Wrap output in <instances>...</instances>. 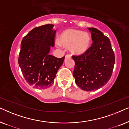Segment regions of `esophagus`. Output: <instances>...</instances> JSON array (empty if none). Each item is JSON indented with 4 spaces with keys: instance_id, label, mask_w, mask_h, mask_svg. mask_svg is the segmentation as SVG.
<instances>
[{
    "instance_id": "34e87169",
    "label": "esophagus",
    "mask_w": 129,
    "mask_h": 129,
    "mask_svg": "<svg viewBox=\"0 0 129 129\" xmlns=\"http://www.w3.org/2000/svg\"><path fill=\"white\" fill-rule=\"evenodd\" d=\"M71 57V56H70V55H66L65 56V59H69V58H70Z\"/></svg>"
}]
</instances>
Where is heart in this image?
<instances>
[{
	"label": "heart",
	"instance_id": "b5f03b06",
	"mask_svg": "<svg viewBox=\"0 0 129 129\" xmlns=\"http://www.w3.org/2000/svg\"><path fill=\"white\" fill-rule=\"evenodd\" d=\"M90 37L89 33L76 29H68L63 31L60 36V41L56 40V46L61 45L70 48L72 53L81 55L87 52L90 46Z\"/></svg>",
	"mask_w": 129,
	"mask_h": 129
}]
</instances>
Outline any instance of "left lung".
Instances as JSON below:
<instances>
[{"mask_svg": "<svg viewBox=\"0 0 129 129\" xmlns=\"http://www.w3.org/2000/svg\"><path fill=\"white\" fill-rule=\"evenodd\" d=\"M93 42L85 53L72 56L75 61L73 72L75 82L83 90L100 89L108 82L115 62L109 39L96 28H88Z\"/></svg>", "mask_w": 129, "mask_h": 129, "instance_id": "left-lung-1", "label": "left lung"}]
</instances>
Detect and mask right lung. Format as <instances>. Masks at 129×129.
<instances>
[{
  "mask_svg": "<svg viewBox=\"0 0 129 129\" xmlns=\"http://www.w3.org/2000/svg\"><path fill=\"white\" fill-rule=\"evenodd\" d=\"M53 26L47 24L35 27L21 42L19 65L26 82L37 89L52 85L64 60V56L57 58L49 54L51 47L54 46Z\"/></svg>",
  "mask_w": 129,
  "mask_h": 129,
  "instance_id": "1",
  "label": "right lung"
}]
</instances>
